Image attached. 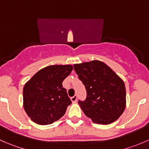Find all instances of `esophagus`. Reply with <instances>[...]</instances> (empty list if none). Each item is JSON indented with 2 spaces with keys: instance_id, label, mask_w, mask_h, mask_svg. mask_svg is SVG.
Segmentation results:
<instances>
[{
  "instance_id": "1",
  "label": "esophagus",
  "mask_w": 149,
  "mask_h": 149,
  "mask_svg": "<svg viewBox=\"0 0 149 149\" xmlns=\"http://www.w3.org/2000/svg\"><path fill=\"white\" fill-rule=\"evenodd\" d=\"M70 100H71V102L73 103H76V102H77V96H73V97H72L71 98H70Z\"/></svg>"
}]
</instances>
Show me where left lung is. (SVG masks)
I'll return each mask as SVG.
<instances>
[{"instance_id":"8db88e82","label":"left lung","mask_w":149,"mask_h":149,"mask_svg":"<svg viewBox=\"0 0 149 149\" xmlns=\"http://www.w3.org/2000/svg\"><path fill=\"white\" fill-rule=\"evenodd\" d=\"M86 89L87 97L79 101L81 109L94 123L108 125L120 117L126 107L124 81L100 61L73 65Z\"/></svg>"}]
</instances>
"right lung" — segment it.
Returning a JSON list of instances; mask_svg holds the SVG:
<instances>
[{"label": "right lung", "mask_w": 149, "mask_h": 149, "mask_svg": "<svg viewBox=\"0 0 149 149\" xmlns=\"http://www.w3.org/2000/svg\"><path fill=\"white\" fill-rule=\"evenodd\" d=\"M73 69L71 65L47 66L25 84L24 109L33 122L46 125L65 115L71 101L62 84Z\"/></svg>", "instance_id": "add662e5"}]
</instances>
